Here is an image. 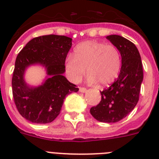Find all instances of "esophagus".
I'll return each mask as SVG.
<instances>
[{
  "label": "esophagus",
  "instance_id": "1",
  "mask_svg": "<svg viewBox=\"0 0 159 159\" xmlns=\"http://www.w3.org/2000/svg\"><path fill=\"white\" fill-rule=\"evenodd\" d=\"M80 92L81 93H84V92H87V88H83V87H80Z\"/></svg>",
  "mask_w": 159,
  "mask_h": 159
}]
</instances>
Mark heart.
<instances>
[{
	"mask_svg": "<svg viewBox=\"0 0 159 159\" xmlns=\"http://www.w3.org/2000/svg\"><path fill=\"white\" fill-rule=\"evenodd\" d=\"M121 67V55L113 44L88 40L80 43L74 49L73 57H67V68L74 82H79L88 71L92 82L98 81L106 86L115 81Z\"/></svg>",
	"mask_w": 159,
	"mask_h": 159,
	"instance_id": "b5f03b06",
	"label": "heart"
}]
</instances>
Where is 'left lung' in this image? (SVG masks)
I'll use <instances>...</instances> for the list:
<instances>
[{"label":"left lung","instance_id":"obj_1","mask_svg":"<svg viewBox=\"0 0 159 159\" xmlns=\"http://www.w3.org/2000/svg\"><path fill=\"white\" fill-rule=\"evenodd\" d=\"M119 49L122 67L117 80L101 93V101L90 109L92 116L102 123H116L124 119L137 104L143 80V64L134 43L118 35L107 36Z\"/></svg>","mask_w":159,"mask_h":159}]
</instances>
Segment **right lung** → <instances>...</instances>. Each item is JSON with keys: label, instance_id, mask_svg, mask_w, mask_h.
<instances>
[{"label": "right lung", "instance_id": "add662e5", "mask_svg": "<svg viewBox=\"0 0 159 159\" xmlns=\"http://www.w3.org/2000/svg\"><path fill=\"white\" fill-rule=\"evenodd\" d=\"M72 39L65 36L47 35L33 38L17 55L12 79V95L19 113L34 123L54 120L62 107L66 95L77 92L76 85L67 80L65 60ZM40 64L46 67L49 78L36 88L28 86L23 80L25 69Z\"/></svg>", "mask_w": 159, "mask_h": 159}]
</instances>
